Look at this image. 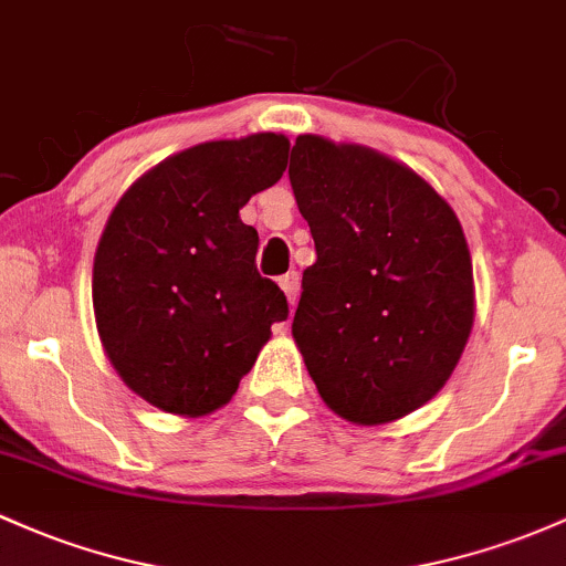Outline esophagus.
Instances as JSON below:
<instances>
[{
  "label": "esophagus",
  "mask_w": 566,
  "mask_h": 566,
  "mask_svg": "<svg viewBox=\"0 0 566 566\" xmlns=\"http://www.w3.org/2000/svg\"><path fill=\"white\" fill-rule=\"evenodd\" d=\"M279 287L284 290V295H287V303L295 308V301H297V287H301V279H297V273H284L282 279H279Z\"/></svg>",
  "instance_id": "esophagus-1"
}]
</instances>
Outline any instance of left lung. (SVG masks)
I'll use <instances>...</instances> for the list:
<instances>
[{
	"label": "left lung",
	"instance_id": "obj_1",
	"mask_svg": "<svg viewBox=\"0 0 566 566\" xmlns=\"http://www.w3.org/2000/svg\"><path fill=\"white\" fill-rule=\"evenodd\" d=\"M290 185L316 247L293 319L316 392L352 424L402 419L446 387L473 331L459 217L411 166L316 134L295 139Z\"/></svg>",
	"mask_w": 566,
	"mask_h": 566
}]
</instances>
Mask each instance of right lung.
<instances>
[{"label":"right lung","mask_w":566,"mask_h":566,"mask_svg":"<svg viewBox=\"0 0 566 566\" xmlns=\"http://www.w3.org/2000/svg\"><path fill=\"white\" fill-rule=\"evenodd\" d=\"M284 134L217 139L160 160L120 196L93 258L104 354L132 392L198 419L231 402L287 319L254 269L258 231L239 209L287 169Z\"/></svg>","instance_id":"add662e5"}]
</instances>
